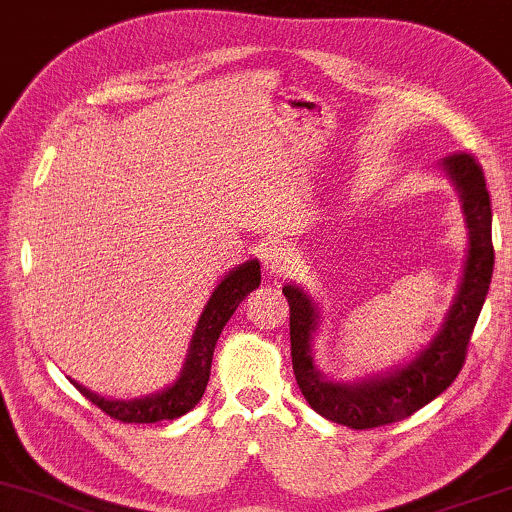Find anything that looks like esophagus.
<instances>
[{"label": "esophagus", "instance_id": "esophagus-1", "mask_svg": "<svg viewBox=\"0 0 512 512\" xmlns=\"http://www.w3.org/2000/svg\"><path fill=\"white\" fill-rule=\"evenodd\" d=\"M295 255L288 245H269L262 252V267L269 279H279V276H288L295 267Z\"/></svg>", "mask_w": 512, "mask_h": 512}]
</instances>
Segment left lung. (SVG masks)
<instances>
[{
  "instance_id": "obj_1",
  "label": "left lung",
  "mask_w": 512,
  "mask_h": 512,
  "mask_svg": "<svg viewBox=\"0 0 512 512\" xmlns=\"http://www.w3.org/2000/svg\"><path fill=\"white\" fill-rule=\"evenodd\" d=\"M441 169L458 190L467 229V255L458 293L441 329L412 360L389 372L357 381H334L315 365V334L322 324L319 305L295 283L283 286L291 307V357L300 391L310 408L329 422L350 429H374L400 422L448 389L463 369L467 343L489 293L494 274L491 197L482 166L472 155L443 157Z\"/></svg>"
}]
</instances>
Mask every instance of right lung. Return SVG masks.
<instances>
[{
	"mask_svg": "<svg viewBox=\"0 0 512 512\" xmlns=\"http://www.w3.org/2000/svg\"><path fill=\"white\" fill-rule=\"evenodd\" d=\"M260 281V262L248 260L238 264V267H233L231 272L217 283V288L209 295L205 310H202L200 319H197L181 374H178L174 384H169L166 389L150 393V396L123 400L92 393L90 389H85V386H80L78 381L73 379L71 384L76 386L92 405H97L102 412H107L109 417H114V420L119 422L152 424L162 420H176V417L186 415V412L193 410L195 405L200 403V398L205 396L209 369H212L214 346H217L221 329H224L233 312H236V307L243 303L245 295L260 286Z\"/></svg>",
	"mask_w": 512,
	"mask_h": 512,
	"instance_id": "1",
	"label": "right lung"
}]
</instances>
